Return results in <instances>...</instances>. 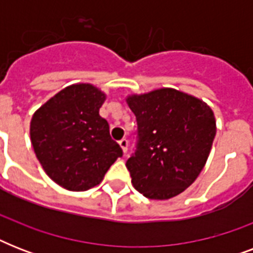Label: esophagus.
<instances>
[{
  "instance_id": "esophagus-1",
  "label": "esophagus",
  "mask_w": 253,
  "mask_h": 253,
  "mask_svg": "<svg viewBox=\"0 0 253 253\" xmlns=\"http://www.w3.org/2000/svg\"><path fill=\"white\" fill-rule=\"evenodd\" d=\"M119 146L122 148L123 154H127V148H128V142H127V139H122V140H119Z\"/></svg>"
}]
</instances>
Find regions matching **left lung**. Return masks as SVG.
Returning <instances> with one entry per match:
<instances>
[{
    "label": "left lung",
    "mask_w": 253,
    "mask_h": 253,
    "mask_svg": "<svg viewBox=\"0 0 253 253\" xmlns=\"http://www.w3.org/2000/svg\"><path fill=\"white\" fill-rule=\"evenodd\" d=\"M138 122V147L126 163L131 182L151 200H169L196 181L215 138L211 107L172 87L127 95Z\"/></svg>",
    "instance_id": "8db88e82"
}]
</instances>
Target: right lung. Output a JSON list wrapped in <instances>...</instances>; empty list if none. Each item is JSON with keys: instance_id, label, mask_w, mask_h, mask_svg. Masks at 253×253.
<instances>
[{"instance_id": "1", "label": "right lung", "mask_w": 253, "mask_h": 253, "mask_svg": "<svg viewBox=\"0 0 253 253\" xmlns=\"http://www.w3.org/2000/svg\"><path fill=\"white\" fill-rule=\"evenodd\" d=\"M106 94L91 84H73L51 97L33 115L30 138L47 176L61 188H94L122 148L111 140L99 115Z\"/></svg>"}]
</instances>
